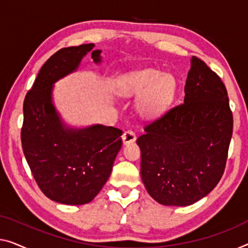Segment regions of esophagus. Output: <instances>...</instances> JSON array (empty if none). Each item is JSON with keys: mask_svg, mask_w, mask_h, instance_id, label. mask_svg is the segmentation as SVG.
I'll return each instance as SVG.
<instances>
[{"mask_svg": "<svg viewBox=\"0 0 248 248\" xmlns=\"http://www.w3.org/2000/svg\"><path fill=\"white\" fill-rule=\"evenodd\" d=\"M136 134L132 130H127L124 132L123 135V141L124 143H130V142H134L136 140Z\"/></svg>", "mask_w": 248, "mask_h": 248, "instance_id": "esophagus-1", "label": "esophagus"}]
</instances>
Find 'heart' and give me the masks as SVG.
Wrapping results in <instances>:
<instances>
[{
  "mask_svg": "<svg viewBox=\"0 0 248 248\" xmlns=\"http://www.w3.org/2000/svg\"><path fill=\"white\" fill-rule=\"evenodd\" d=\"M176 91V80L169 73L145 69L132 72L120 84V93L125 97L142 94L139 109L143 116L155 117L167 108Z\"/></svg>",
  "mask_w": 248,
  "mask_h": 248,
  "instance_id": "1",
  "label": "heart"
}]
</instances>
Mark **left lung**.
Wrapping results in <instances>:
<instances>
[{
	"instance_id": "8db88e82",
	"label": "left lung",
	"mask_w": 248,
	"mask_h": 248,
	"mask_svg": "<svg viewBox=\"0 0 248 248\" xmlns=\"http://www.w3.org/2000/svg\"><path fill=\"white\" fill-rule=\"evenodd\" d=\"M145 131L137 145L148 194L166 206H188L205 197L223 176L232 134L223 81L193 57L184 102L147 124Z\"/></svg>"
}]
</instances>
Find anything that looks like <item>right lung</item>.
<instances>
[{
    "label": "right lung",
    "mask_w": 248,
    "mask_h": 248,
    "mask_svg": "<svg viewBox=\"0 0 248 248\" xmlns=\"http://www.w3.org/2000/svg\"><path fill=\"white\" fill-rule=\"evenodd\" d=\"M94 44L63 47L42 65L23 103L21 141L29 167L42 193L65 205L90 202L112 170L123 131L93 124L87 128L65 125L52 101L53 84L76 71ZM101 50L92 51L100 63Z\"/></svg>",
    "instance_id": "right-lung-1"
}]
</instances>
